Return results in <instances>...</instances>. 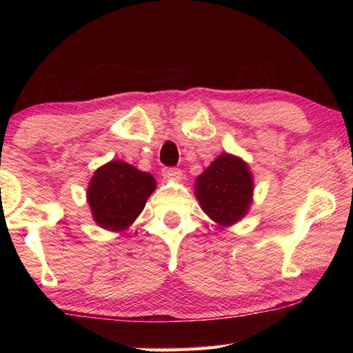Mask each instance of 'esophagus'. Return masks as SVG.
<instances>
[{
	"instance_id": "1",
	"label": "esophagus",
	"mask_w": 353,
	"mask_h": 353,
	"mask_svg": "<svg viewBox=\"0 0 353 353\" xmlns=\"http://www.w3.org/2000/svg\"><path fill=\"white\" fill-rule=\"evenodd\" d=\"M162 176L166 181H172V182H181L182 181V171L177 168H165L162 171Z\"/></svg>"
}]
</instances>
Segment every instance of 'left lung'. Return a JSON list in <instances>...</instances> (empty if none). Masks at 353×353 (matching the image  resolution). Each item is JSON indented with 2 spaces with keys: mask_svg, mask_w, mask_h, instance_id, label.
I'll list each match as a JSON object with an SVG mask.
<instances>
[{
  "mask_svg": "<svg viewBox=\"0 0 353 353\" xmlns=\"http://www.w3.org/2000/svg\"><path fill=\"white\" fill-rule=\"evenodd\" d=\"M194 196L202 212L219 227L234 225L252 204V171L238 155L221 154L196 177Z\"/></svg>",
  "mask_w": 353,
  "mask_h": 353,
  "instance_id": "obj_1",
  "label": "left lung"
}]
</instances>
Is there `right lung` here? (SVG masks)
<instances>
[{"mask_svg":"<svg viewBox=\"0 0 353 353\" xmlns=\"http://www.w3.org/2000/svg\"><path fill=\"white\" fill-rule=\"evenodd\" d=\"M157 182L123 160H112L94 171L87 188L92 216L101 229L124 232L134 224Z\"/></svg>","mask_w":353,"mask_h":353,"instance_id":"right-lung-1","label":"right lung"}]
</instances>
